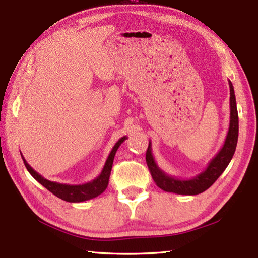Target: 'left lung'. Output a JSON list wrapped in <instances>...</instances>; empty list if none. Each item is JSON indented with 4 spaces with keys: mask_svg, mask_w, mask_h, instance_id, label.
I'll use <instances>...</instances> for the list:
<instances>
[{
    "mask_svg": "<svg viewBox=\"0 0 258 258\" xmlns=\"http://www.w3.org/2000/svg\"><path fill=\"white\" fill-rule=\"evenodd\" d=\"M230 86V125L226 134L223 147L217 152L216 156L209 161L206 169L198 175L191 178H178L166 174L155 161L151 151V142L149 141L146 154L147 165L149 167L151 176L161 190L166 192H173L177 195L195 196L206 191L209 186L215 182L221 174L228 167L231 159L237 148L238 134H239V118L235 102L234 89L232 83L229 81Z\"/></svg>",
    "mask_w": 258,
    "mask_h": 258,
    "instance_id": "8db88e82",
    "label": "left lung"
}]
</instances>
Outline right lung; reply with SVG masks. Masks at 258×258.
Masks as SVG:
<instances>
[{
    "mask_svg": "<svg viewBox=\"0 0 258 258\" xmlns=\"http://www.w3.org/2000/svg\"><path fill=\"white\" fill-rule=\"evenodd\" d=\"M126 139H127V137L120 138L118 141L116 142V145L113 146L110 154H109L108 158L106 160V164H104L102 171L100 173V175L98 177H95L93 181L84 183V184H78V185L62 184V183L52 182V181L46 180V178L43 177L41 174H38L36 171H34L32 166H29V164L26 161L23 155H21V157H23L24 164L26 166V168H27V171L30 173V175H32L37 182H40L43 186L46 187V189L50 192H52L54 196H56V197L62 200H66L68 203H81V202H85V200H90L98 197L99 195H101L102 192L107 189L108 183H109V176H110V173H111V167H112V163H113V158H115L116 151Z\"/></svg>",
    "mask_w": 258,
    "mask_h": 258,
    "instance_id": "obj_1",
    "label": "right lung"
}]
</instances>
